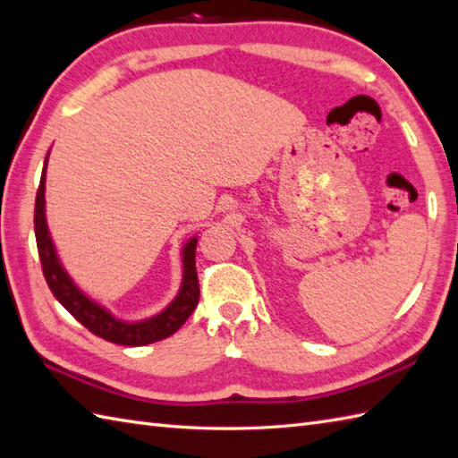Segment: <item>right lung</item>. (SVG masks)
<instances>
[{
	"mask_svg": "<svg viewBox=\"0 0 458 458\" xmlns=\"http://www.w3.org/2000/svg\"><path fill=\"white\" fill-rule=\"evenodd\" d=\"M47 161L40 176V186L37 192L35 204V235L37 247L42 264L44 277L54 297L60 301L64 309L73 315L81 325L91 330L95 336L108 340L120 345H148L173 336L181 328L186 318L192 315V310L198 305L199 299V285L196 274V244L198 239L192 237L184 242L182 247V284L178 289L176 297L171 301V305L159 315L145 318L140 322H126L116 318L110 310L103 305L95 303L91 297H87L80 287L73 284L70 274L65 272L64 264L58 259V252L50 237L48 223H47V199H44V191H47Z\"/></svg>",
	"mask_w": 458,
	"mask_h": 458,
	"instance_id": "obj_1",
	"label": "right lung"
}]
</instances>
